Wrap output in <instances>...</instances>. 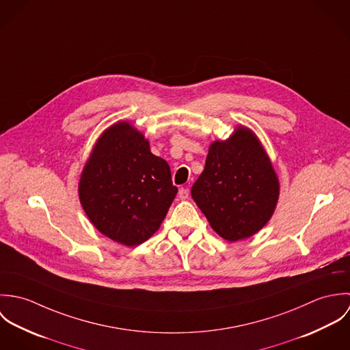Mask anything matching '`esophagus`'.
<instances>
[{
	"label": "esophagus",
	"mask_w": 350,
	"mask_h": 350,
	"mask_svg": "<svg viewBox=\"0 0 350 350\" xmlns=\"http://www.w3.org/2000/svg\"><path fill=\"white\" fill-rule=\"evenodd\" d=\"M189 189H186V187H182V189H179V198L180 200H187L189 198Z\"/></svg>",
	"instance_id": "obj_1"
}]
</instances>
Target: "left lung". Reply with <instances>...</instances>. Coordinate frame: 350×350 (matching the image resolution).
I'll return each mask as SVG.
<instances>
[{
    "instance_id": "obj_1",
    "label": "left lung",
    "mask_w": 350,
    "mask_h": 350,
    "mask_svg": "<svg viewBox=\"0 0 350 350\" xmlns=\"http://www.w3.org/2000/svg\"><path fill=\"white\" fill-rule=\"evenodd\" d=\"M191 197L228 241L248 239L269 221L279 198V180L250 129L237 128L226 142L210 146Z\"/></svg>"
}]
</instances>
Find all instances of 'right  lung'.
Masks as SVG:
<instances>
[{
    "label": "right lung",
    "mask_w": 350,
    "mask_h": 350,
    "mask_svg": "<svg viewBox=\"0 0 350 350\" xmlns=\"http://www.w3.org/2000/svg\"><path fill=\"white\" fill-rule=\"evenodd\" d=\"M176 193L168 163L152 154L150 143L128 122L105 131L79 182V200L93 225L128 247L160 228Z\"/></svg>",
    "instance_id": "1"
}]
</instances>
